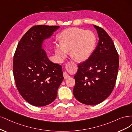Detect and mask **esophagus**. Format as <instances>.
<instances>
[{
  "instance_id": "obj_1",
  "label": "esophagus",
  "mask_w": 132,
  "mask_h": 132,
  "mask_svg": "<svg viewBox=\"0 0 132 132\" xmlns=\"http://www.w3.org/2000/svg\"><path fill=\"white\" fill-rule=\"evenodd\" d=\"M63 77H64L65 79H67V78L70 77V76L68 75V73H67V72H63Z\"/></svg>"
}]
</instances>
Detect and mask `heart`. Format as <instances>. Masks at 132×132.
Returning <instances> with one entry per match:
<instances>
[{"label":"heart","instance_id":"b5f03b06","mask_svg":"<svg viewBox=\"0 0 132 132\" xmlns=\"http://www.w3.org/2000/svg\"><path fill=\"white\" fill-rule=\"evenodd\" d=\"M61 44L56 45L55 53L61 58L71 51V56L77 62H83L90 57L95 48L96 37L90 31L70 28L61 35Z\"/></svg>","mask_w":132,"mask_h":132}]
</instances>
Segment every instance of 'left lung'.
<instances>
[{"instance_id": "left-lung-1", "label": "left lung", "mask_w": 132, "mask_h": 132, "mask_svg": "<svg viewBox=\"0 0 132 132\" xmlns=\"http://www.w3.org/2000/svg\"><path fill=\"white\" fill-rule=\"evenodd\" d=\"M94 27L98 34V44L90 57L78 65L74 76V96L88 105L98 104L111 94L119 67L118 54L111 37L104 29Z\"/></svg>"}]
</instances>
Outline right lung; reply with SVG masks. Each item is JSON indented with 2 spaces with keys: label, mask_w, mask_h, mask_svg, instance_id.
<instances>
[{
  "label": "right lung",
  "mask_w": 132,
  "mask_h": 132,
  "mask_svg": "<svg viewBox=\"0 0 132 132\" xmlns=\"http://www.w3.org/2000/svg\"><path fill=\"white\" fill-rule=\"evenodd\" d=\"M59 26L37 25L22 37L14 56L13 73L16 86L29 104L44 106L56 98L63 79L62 66L50 61L42 48Z\"/></svg>",
  "instance_id": "right-lung-1"
}]
</instances>
